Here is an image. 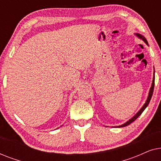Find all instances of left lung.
<instances>
[{
  "instance_id": "8db88e82",
  "label": "left lung",
  "mask_w": 161,
  "mask_h": 161,
  "mask_svg": "<svg viewBox=\"0 0 161 161\" xmlns=\"http://www.w3.org/2000/svg\"><path fill=\"white\" fill-rule=\"evenodd\" d=\"M136 36H138L139 37L140 39H142L143 40H144V42H145V43L147 44V45H148V42H147V39L144 38V36H142V35H141V34H136ZM154 86H155V71H154V77H153V83H152V86H151V88H150V90H149V95H148V97H147V101H146V103H145V104L143 105V107L142 108L140 109V111L138 112L137 114H136L135 116H133V118L132 119H130L129 121H127V122H125V124H123V125H120V126H117V127H125V126H127V125H129L130 124H131L132 122H134V121H135L136 119H137L138 116H139L141 114H142V113H143V111H144L145 110V108H146L147 107V105H149V102H150V100H151V98H152V96H153V91H154Z\"/></svg>"
}]
</instances>
